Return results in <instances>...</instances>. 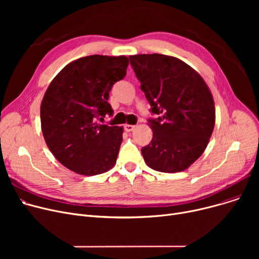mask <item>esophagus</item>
<instances>
[{"mask_svg": "<svg viewBox=\"0 0 259 259\" xmlns=\"http://www.w3.org/2000/svg\"><path fill=\"white\" fill-rule=\"evenodd\" d=\"M124 128H125V130H126L127 132H130V131H132V130L135 128V126H134V125H129V124H126V125L124 126Z\"/></svg>", "mask_w": 259, "mask_h": 259, "instance_id": "obj_1", "label": "esophagus"}]
</instances>
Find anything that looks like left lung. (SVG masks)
I'll list each match as a JSON object with an SVG mask.
<instances>
[{
	"instance_id": "left-lung-1",
	"label": "left lung",
	"mask_w": 259,
	"mask_h": 259,
	"mask_svg": "<svg viewBox=\"0 0 259 259\" xmlns=\"http://www.w3.org/2000/svg\"><path fill=\"white\" fill-rule=\"evenodd\" d=\"M129 59L151 112L161 115L149 119L153 137L142 148L145 162L159 172H182L210 141L215 125L212 93L199 73L178 58L152 53Z\"/></svg>"
}]
</instances>
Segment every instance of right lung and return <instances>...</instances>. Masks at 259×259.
I'll list each match as a JSON object with an SVG mask.
<instances>
[{
  "label": "right lung",
  "mask_w": 259,
  "mask_h": 259,
  "mask_svg": "<svg viewBox=\"0 0 259 259\" xmlns=\"http://www.w3.org/2000/svg\"><path fill=\"white\" fill-rule=\"evenodd\" d=\"M128 65L125 56L94 54L66 65L51 80L40 104V126L49 150L66 168L91 176L115 165L124 128L98 119L112 114L109 92Z\"/></svg>",
  "instance_id": "right-lung-1"
}]
</instances>
